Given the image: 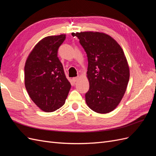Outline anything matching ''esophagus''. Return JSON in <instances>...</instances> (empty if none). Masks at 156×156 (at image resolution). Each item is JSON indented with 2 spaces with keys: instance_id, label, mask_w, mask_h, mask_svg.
<instances>
[{
  "instance_id": "obj_1",
  "label": "esophagus",
  "mask_w": 156,
  "mask_h": 156,
  "mask_svg": "<svg viewBox=\"0 0 156 156\" xmlns=\"http://www.w3.org/2000/svg\"><path fill=\"white\" fill-rule=\"evenodd\" d=\"M79 79V77H73V78L72 79V80H73V81L74 83H75V82H77V81H78Z\"/></svg>"
}]
</instances>
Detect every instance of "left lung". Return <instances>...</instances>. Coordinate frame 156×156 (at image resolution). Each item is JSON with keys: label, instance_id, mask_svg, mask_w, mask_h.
I'll return each instance as SVG.
<instances>
[{"label": "left lung", "instance_id": "8db88e82", "mask_svg": "<svg viewBox=\"0 0 156 156\" xmlns=\"http://www.w3.org/2000/svg\"><path fill=\"white\" fill-rule=\"evenodd\" d=\"M72 35L79 39L88 57L87 105L101 114L112 111L123 98L129 79V68L123 50L105 33L87 31Z\"/></svg>", "mask_w": 156, "mask_h": 156}]
</instances>
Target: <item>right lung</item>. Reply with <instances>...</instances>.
Returning <instances> with one entry per match:
<instances>
[{
	"label": "right lung",
	"mask_w": 156,
	"mask_h": 156,
	"mask_svg": "<svg viewBox=\"0 0 156 156\" xmlns=\"http://www.w3.org/2000/svg\"><path fill=\"white\" fill-rule=\"evenodd\" d=\"M66 34L47 36L32 50L25 65V84L35 104L45 112H53L66 100L71 84L57 56Z\"/></svg>",
	"instance_id": "1"
}]
</instances>
